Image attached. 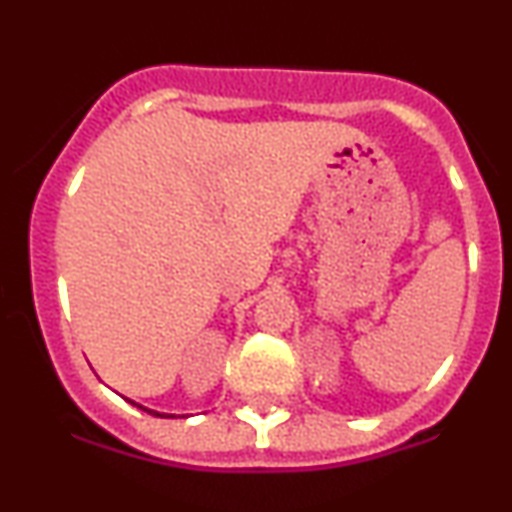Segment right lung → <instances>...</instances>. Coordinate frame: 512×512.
I'll list each match as a JSON object with an SVG mask.
<instances>
[{"mask_svg": "<svg viewBox=\"0 0 512 512\" xmlns=\"http://www.w3.org/2000/svg\"><path fill=\"white\" fill-rule=\"evenodd\" d=\"M132 404H137V402H132ZM139 409H144L142 404H137ZM144 411H149V414H156V416H163V419H168V414H158V411H154V409H144ZM170 419H173V416H170Z\"/></svg>", "mask_w": 512, "mask_h": 512, "instance_id": "1", "label": "right lung"}]
</instances>
